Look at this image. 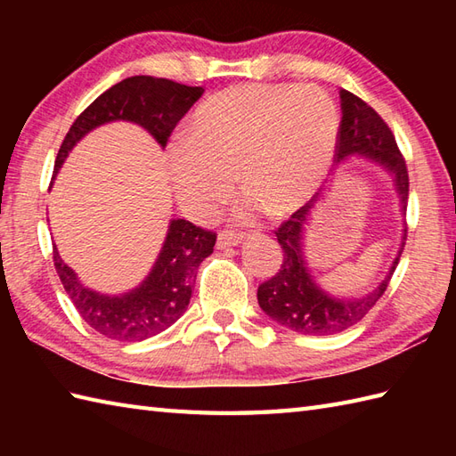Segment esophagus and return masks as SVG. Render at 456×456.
Masks as SVG:
<instances>
[{"instance_id": "34e87169", "label": "esophagus", "mask_w": 456, "mask_h": 456, "mask_svg": "<svg viewBox=\"0 0 456 456\" xmlns=\"http://www.w3.org/2000/svg\"><path fill=\"white\" fill-rule=\"evenodd\" d=\"M240 240H243V235L240 233H229V231H223L217 237V248H229V247H237Z\"/></svg>"}]
</instances>
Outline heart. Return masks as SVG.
Masks as SVG:
<instances>
[{
	"instance_id": "obj_1",
	"label": "heart",
	"mask_w": 456,
	"mask_h": 456,
	"mask_svg": "<svg viewBox=\"0 0 456 456\" xmlns=\"http://www.w3.org/2000/svg\"><path fill=\"white\" fill-rule=\"evenodd\" d=\"M341 115L315 86L243 84L203 102L188 137L168 147L180 206L208 219L237 178L248 206L284 216L315 190L338 139Z\"/></svg>"
}]
</instances>
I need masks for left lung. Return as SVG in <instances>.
<instances>
[{"label": "left lung", "mask_w": 456, "mask_h": 456, "mask_svg": "<svg viewBox=\"0 0 456 456\" xmlns=\"http://www.w3.org/2000/svg\"><path fill=\"white\" fill-rule=\"evenodd\" d=\"M338 95H341L343 118L335 147L337 162L358 152L380 164L382 168L392 174L395 191H398L402 201V211H405V208H408L410 178L408 167H405L394 133L380 115L358 95L346 90H341ZM315 201L317 200L307 201L305 206L294 211L292 217L276 229L284 260L278 273L258 286L256 297L263 312L270 319H274L278 325L289 329V331H296L299 335H333L361 322L378 299L384 296L394 270L400 263L405 233L398 256L394 258L388 274H386L380 286L372 289L370 294L354 299L333 297L315 284V280L309 274L302 248L304 227Z\"/></svg>", "instance_id": "obj_1"}]
</instances>
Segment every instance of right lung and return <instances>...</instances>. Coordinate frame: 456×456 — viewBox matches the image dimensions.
Listing matches in <instances>:
<instances>
[{"label":"right lung","mask_w":456,"mask_h":456,"mask_svg":"<svg viewBox=\"0 0 456 456\" xmlns=\"http://www.w3.org/2000/svg\"><path fill=\"white\" fill-rule=\"evenodd\" d=\"M201 94L203 88L198 86H183L167 78H125L103 92L76 118L58 149L54 172L62 167L68 152L86 133L110 121L137 123L159 141L160 147H167L174 127ZM216 239L213 231L196 227L186 219H172L151 274L139 288L121 296H105L86 288L58 255L56 247L53 258L66 294L84 322L113 341L131 343L162 333L186 312L198 266L213 253Z\"/></svg>","instance_id":"1"}]
</instances>
